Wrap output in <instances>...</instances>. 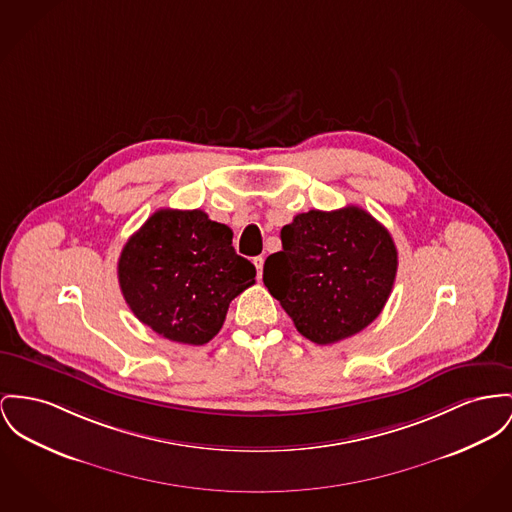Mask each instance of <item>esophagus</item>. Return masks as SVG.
Listing matches in <instances>:
<instances>
[{"label":"esophagus","mask_w":512,"mask_h":512,"mask_svg":"<svg viewBox=\"0 0 512 512\" xmlns=\"http://www.w3.org/2000/svg\"><path fill=\"white\" fill-rule=\"evenodd\" d=\"M254 266H256V273H258V277H262V270H264V256H256V258H254Z\"/></svg>","instance_id":"1"}]
</instances>
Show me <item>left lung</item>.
I'll use <instances>...</instances> for the list:
<instances>
[{"instance_id":"left-lung-1","label":"left lung","mask_w":512,"mask_h":512,"mask_svg":"<svg viewBox=\"0 0 512 512\" xmlns=\"http://www.w3.org/2000/svg\"><path fill=\"white\" fill-rule=\"evenodd\" d=\"M281 244L264 264V285L307 340L351 338L382 312L398 250L371 213L310 209L281 229Z\"/></svg>"}]
</instances>
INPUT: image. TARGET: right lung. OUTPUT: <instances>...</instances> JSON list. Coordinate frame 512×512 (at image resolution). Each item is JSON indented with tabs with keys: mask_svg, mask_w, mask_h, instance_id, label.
I'll return each instance as SVG.
<instances>
[{
	"mask_svg": "<svg viewBox=\"0 0 512 512\" xmlns=\"http://www.w3.org/2000/svg\"><path fill=\"white\" fill-rule=\"evenodd\" d=\"M254 277L256 268L233 248V231L202 209L155 211L118 260L120 289L137 320L188 345L217 336Z\"/></svg>",
	"mask_w": 512,
	"mask_h": 512,
	"instance_id": "1",
	"label": "right lung"
}]
</instances>
